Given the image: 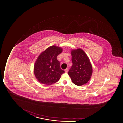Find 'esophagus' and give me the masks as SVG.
<instances>
[{
    "instance_id": "34e87169",
    "label": "esophagus",
    "mask_w": 123,
    "mask_h": 123,
    "mask_svg": "<svg viewBox=\"0 0 123 123\" xmlns=\"http://www.w3.org/2000/svg\"><path fill=\"white\" fill-rule=\"evenodd\" d=\"M65 72H66V73H67L68 72V68H66V69L65 70Z\"/></svg>"
}]
</instances>
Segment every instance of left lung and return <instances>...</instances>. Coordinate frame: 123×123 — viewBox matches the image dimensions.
I'll list each match as a JSON object with an SVG mask.
<instances>
[{
	"mask_svg": "<svg viewBox=\"0 0 123 123\" xmlns=\"http://www.w3.org/2000/svg\"><path fill=\"white\" fill-rule=\"evenodd\" d=\"M72 65L68 72L72 82L78 86L85 84L90 80L92 68L87 54L80 49L71 51Z\"/></svg>",
	"mask_w": 123,
	"mask_h": 123,
	"instance_id": "obj_1",
	"label": "left lung"
}]
</instances>
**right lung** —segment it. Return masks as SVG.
I'll return each mask as SVG.
<instances>
[{
    "label": "right lung",
    "instance_id": "1",
    "mask_svg": "<svg viewBox=\"0 0 123 123\" xmlns=\"http://www.w3.org/2000/svg\"><path fill=\"white\" fill-rule=\"evenodd\" d=\"M62 48L55 45L47 48L39 55L34 66V73L40 83L49 85L58 82L65 72L61 69L57 56Z\"/></svg>",
    "mask_w": 123,
    "mask_h": 123
}]
</instances>
